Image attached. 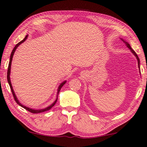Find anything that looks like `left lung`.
Returning a JSON list of instances; mask_svg holds the SVG:
<instances>
[{
    "label": "left lung",
    "instance_id": "8db88e82",
    "mask_svg": "<svg viewBox=\"0 0 147 147\" xmlns=\"http://www.w3.org/2000/svg\"><path fill=\"white\" fill-rule=\"evenodd\" d=\"M124 42L126 43V44H127V47H128L129 48V49H130L131 50V51H132V53H133V54H134V55H135V57H137V61H138V65H139V69H140V66H139V64H140V61H139V57H138V55H137V53H135V52L134 51H133V50L132 49H131V46H130V45H129V43H127V42H125V41H124Z\"/></svg>",
    "mask_w": 147,
    "mask_h": 147
}]
</instances>
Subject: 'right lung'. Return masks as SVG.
I'll return each mask as SVG.
<instances>
[{"instance_id": "right-lung-1", "label": "right lung", "mask_w": 147, "mask_h": 147, "mask_svg": "<svg viewBox=\"0 0 147 147\" xmlns=\"http://www.w3.org/2000/svg\"><path fill=\"white\" fill-rule=\"evenodd\" d=\"M27 38H28V35H27V36H26L25 37V38L22 41H20V42H19L18 43H17V44L16 45V46H15V47H14V49H13V50H12V53H11V55H10V61H9V64H8V71H7V80H8V84H9V85H10V87L11 91H12V93L13 97H14V100H15V101H16V102L17 103V104H19L20 106L21 107H22L23 108L26 109V110H28V111H30V112L33 113H39L43 112V111H48V110H49L50 109H51V108H53V107L54 105L56 104L57 101V98H58V94L59 93V92H60V90H61V88H62V86H63V85H64V84H65V83H66V81H65V82H63L61 83V84H60V86H59V88H58V92H57V99H56L55 101V102H54V103H53V104H52L51 105V106H49V107H47V108H45V109H40V110H36V109H30V108H27V107H26V106H23L22 104H21L20 103V102H18V99H17L16 97V95H15V94H14V90H13V89H12V84H11V82H10V67H11V63H12V60L13 55H14V53L15 51H16V48H17L18 47V46H19L22 43H23L24 41H25V40H26V39H27Z\"/></svg>"}]
</instances>
